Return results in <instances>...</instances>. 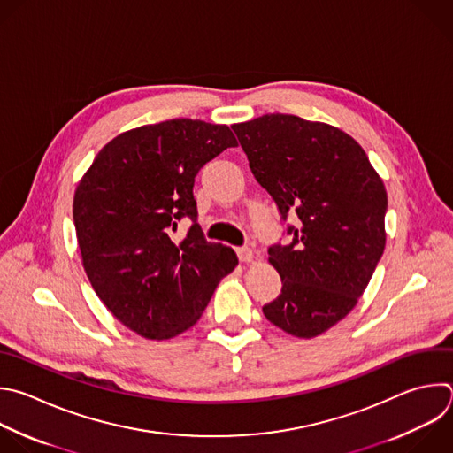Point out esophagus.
Wrapping results in <instances>:
<instances>
[{"label": "esophagus", "instance_id": "obj_1", "mask_svg": "<svg viewBox=\"0 0 453 453\" xmlns=\"http://www.w3.org/2000/svg\"><path fill=\"white\" fill-rule=\"evenodd\" d=\"M236 252H238V259L242 261V263H250V261H254V250L250 249V247H240V249H236Z\"/></svg>", "mask_w": 453, "mask_h": 453}]
</instances>
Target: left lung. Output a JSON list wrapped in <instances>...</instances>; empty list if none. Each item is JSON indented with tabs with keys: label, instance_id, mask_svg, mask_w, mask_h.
I'll list each match as a JSON object with an SVG mask.
<instances>
[{
	"label": "left lung",
	"instance_id": "8db88e82",
	"mask_svg": "<svg viewBox=\"0 0 453 453\" xmlns=\"http://www.w3.org/2000/svg\"><path fill=\"white\" fill-rule=\"evenodd\" d=\"M231 127L282 219L295 211L300 220L289 243L268 249L282 289L263 315L295 338H317L356 308L384 252L382 178L331 124L266 113Z\"/></svg>",
	"mask_w": 453,
	"mask_h": 453
}]
</instances>
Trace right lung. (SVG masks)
Wrapping results in <instances>:
<instances>
[{
  "label": "right lung",
  "instance_id": "add662e5",
  "mask_svg": "<svg viewBox=\"0 0 453 453\" xmlns=\"http://www.w3.org/2000/svg\"><path fill=\"white\" fill-rule=\"evenodd\" d=\"M238 142L226 124L173 119L111 138L81 176L73 201L87 277L106 310L147 340H171L197 324L238 257L197 224L194 181ZM193 227L172 240L177 222Z\"/></svg>",
  "mask_w": 453,
  "mask_h": 453
}]
</instances>
